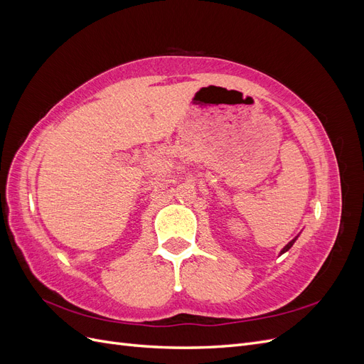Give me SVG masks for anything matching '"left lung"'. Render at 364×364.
I'll return each mask as SVG.
<instances>
[{"label": "left lung", "instance_id": "8db88e82", "mask_svg": "<svg viewBox=\"0 0 364 364\" xmlns=\"http://www.w3.org/2000/svg\"><path fill=\"white\" fill-rule=\"evenodd\" d=\"M296 238H297V237H296ZM296 238H294V240H291V241H290V243H289L287 246H285V247H284V249L281 250V253H284V252H287V250H289V249H290V247L293 246V243H294V241H296Z\"/></svg>", "mask_w": 364, "mask_h": 364}]
</instances>
